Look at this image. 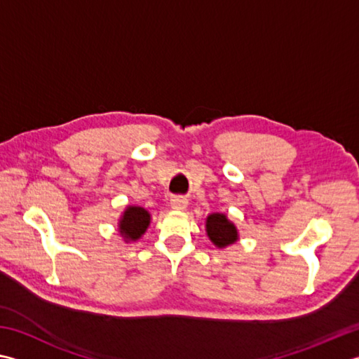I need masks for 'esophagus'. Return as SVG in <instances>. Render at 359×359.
Instances as JSON below:
<instances>
[{
	"label": "esophagus",
	"instance_id": "34e87169",
	"mask_svg": "<svg viewBox=\"0 0 359 359\" xmlns=\"http://www.w3.org/2000/svg\"><path fill=\"white\" fill-rule=\"evenodd\" d=\"M171 207H172V210H175V212H184V210H187V207H188V201L185 198H180V196H177V198L171 199Z\"/></svg>",
	"mask_w": 359,
	"mask_h": 359
}]
</instances>
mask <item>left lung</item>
<instances>
[{
  "instance_id": "1",
  "label": "left lung",
  "mask_w": 359,
  "mask_h": 359,
  "mask_svg": "<svg viewBox=\"0 0 359 359\" xmlns=\"http://www.w3.org/2000/svg\"><path fill=\"white\" fill-rule=\"evenodd\" d=\"M205 231L208 240L212 241L217 249H224L230 244H235L240 240L238 229L231 222L226 213H212L205 219Z\"/></svg>"
}]
</instances>
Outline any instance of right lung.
<instances>
[{"mask_svg":"<svg viewBox=\"0 0 359 359\" xmlns=\"http://www.w3.org/2000/svg\"><path fill=\"white\" fill-rule=\"evenodd\" d=\"M151 224V213L138 205H128L118 219V231L124 243L138 241Z\"/></svg>","mask_w":359,"mask_h":359,"instance_id":"1","label":"right lung"}]
</instances>
